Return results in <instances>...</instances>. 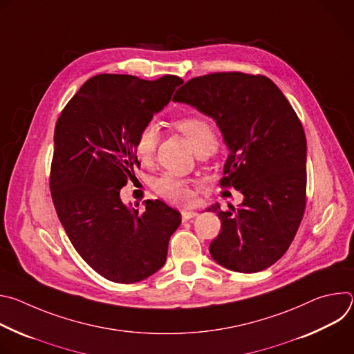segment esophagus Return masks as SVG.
Instances as JSON below:
<instances>
[{
    "label": "esophagus",
    "instance_id": "34e87169",
    "mask_svg": "<svg viewBox=\"0 0 354 354\" xmlns=\"http://www.w3.org/2000/svg\"><path fill=\"white\" fill-rule=\"evenodd\" d=\"M196 216H197L196 212L182 210V220H183V221H187V220H190V218H193V217H196Z\"/></svg>",
    "mask_w": 354,
    "mask_h": 354
}]
</instances>
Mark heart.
I'll return each mask as SVG.
<instances>
[{
	"label": "heart",
	"instance_id": "1",
	"mask_svg": "<svg viewBox=\"0 0 354 354\" xmlns=\"http://www.w3.org/2000/svg\"><path fill=\"white\" fill-rule=\"evenodd\" d=\"M174 126L182 134H185L196 153L206 149L214 151L217 145L216 133L206 119L200 116H183L176 119L174 122ZM158 138V127L154 123H148L140 130L134 141V153L138 160L147 162L153 158L157 149ZM154 189L160 196L169 201H174V203H189L193 197L190 183L174 175H164L162 178H160L154 183Z\"/></svg>",
	"mask_w": 354,
	"mask_h": 354
}]
</instances>
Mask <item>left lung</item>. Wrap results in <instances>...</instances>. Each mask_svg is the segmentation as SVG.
Returning a JSON list of instances; mask_svg holds the SVG:
<instances>
[{
  "label": "left lung",
  "instance_id": "8db88e82",
  "mask_svg": "<svg viewBox=\"0 0 354 354\" xmlns=\"http://www.w3.org/2000/svg\"><path fill=\"white\" fill-rule=\"evenodd\" d=\"M216 120L230 154L223 187L243 194L241 209L217 213L221 231L210 243L221 266L257 273L291 245L307 201V140L292 106L265 75L214 73L189 80L174 96Z\"/></svg>",
  "mask_w": 354,
  "mask_h": 354
}]
</instances>
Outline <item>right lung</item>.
Segmentation results:
<instances>
[{
  "mask_svg": "<svg viewBox=\"0 0 354 354\" xmlns=\"http://www.w3.org/2000/svg\"><path fill=\"white\" fill-rule=\"evenodd\" d=\"M182 82L176 75L145 81L99 74L80 88L56 123L50 169L55 209L80 257L111 281L131 284L158 272L180 225V213L161 200H145L142 212L127 207L120 189L138 165L140 130Z\"/></svg>",
  "mask_w": 354,
  "mask_h": 354,
  "instance_id": "add662e5",
  "label": "right lung"
}]
</instances>
